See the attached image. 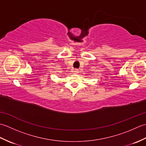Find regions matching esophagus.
I'll list each match as a JSON object with an SVG mask.
<instances>
[{
  "instance_id": "34e87169",
  "label": "esophagus",
  "mask_w": 146,
  "mask_h": 146,
  "mask_svg": "<svg viewBox=\"0 0 146 146\" xmlns=\"http://www.w3.org/2000/svg\"><path fill=\"white\" fill-rule=\"evenodd\" d=\"M73 71H74V73H76V74H77V73H79V70H78V69H75V70H73Z\"/></svg>"
}]
</instances>
